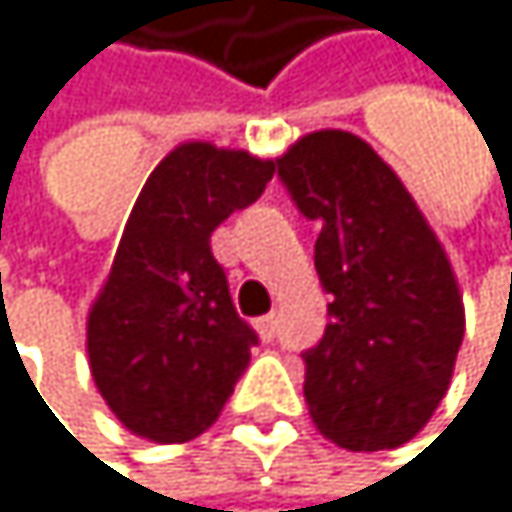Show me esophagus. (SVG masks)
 I'll list each match as a JSON object with an SVG mask.
<instances>
[{
    "mask_svg": "<svg viewBox=\"0 0 512 512\" xmlns=\"http://www.w3.org/2000/svg\"><path fill=\"white\" fill-rule=\"evenodd\" d=\"M258 331H261V338L264 341H273L276 338V313H267L258 319Z\"/></svg>",
    "mask_w": 512,
    "mask_h": 512,
    "instance_id": "1",
    "label": "esophagus"
}]
</instances>
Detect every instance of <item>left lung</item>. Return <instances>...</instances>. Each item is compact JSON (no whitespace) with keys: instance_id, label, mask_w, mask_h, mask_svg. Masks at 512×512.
Wrapping results in <instances>:
<instances>
[{"instance_id":"8db88e82","label":"left lung","mask_w":512,"mask_h":512,"mask_svg":"<svg viewBox=\"0 0 512 512\" xmlns=\"http://www.w3.org/2000/svg\"><path fill=\"white\" fill-rule=\"evenodd\" d=\"M276 168L298 211L322 227L313 261L331 319L304 353L310 418L341 448H399L451 384L464 341L455 270L396 171L362 137L313 131Z\"/></svg>"}]
</instances>
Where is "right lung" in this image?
<instances>
[{
	"instance_id": "obj_1",
	"label": "right lung",
	"mask_w": 512,
	"mask_h": 512,
	"mask_svg": "<svg viewBox=\"0 0 512 512\" xmlns=\"http://www.w3.org/2000/svg\"><path fill=\"white\" fill-rule=\"evenodd\" d=\"M276 162L205 141L147 178L88 310V365L113 415L150 442H190L224 411L258 334L239 319L211 233L251 205Z\"/></svg>"
}]
</instances>
